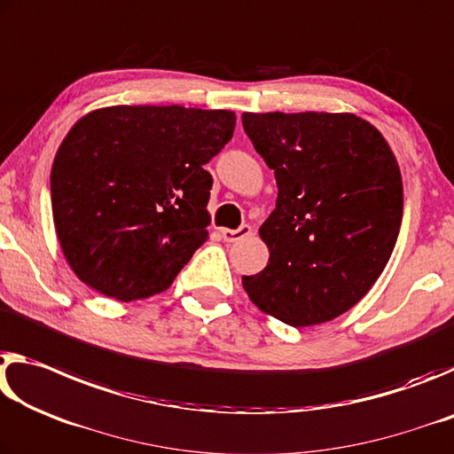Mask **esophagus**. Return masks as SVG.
I'll return each instance as SVG.
<instances>
[{
    "instance_id": "obj_1",
    "label": "esophagus",
    "mask_w": 454,
    "mask_h": 454,
    "mask_svg": "<svg viewBox=\"0 0 454 454\" xmlns=\"http://www.w3.org/2000/svg\"><path fill=\"white\" fill-rule=\"evenodd\" d=\"M251 231H254L251 225H241L239 229H221V235L225 241L233 243V241H241V239H245V237H249Z\"/></svg>"
}]
</instances>
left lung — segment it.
<instances>
[{
	"instance_id": "obj_1",
	"label": "left lung",
	"mask_w": 454,
	"mask_h": 454,
	"mask_svg": "<svg viewBox=\"0 0 454 454\" xmlns=\"http://www.w3.org/2000/svg\"><path fill=\"white\" fill-rule=\"evenodd\" d=\"M273 168L276 209L259 227L270 262L243 287L294 328L354 308L380 278L403 223V176L380 130L348 113H243Z\"/></svg>"
}]
</instances>
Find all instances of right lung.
Masks as SVG:
<instances>
[{
    "instance_id": "obj_1",
    "label": "right lung",
    "mask_w": 454,
    "mask_h": 454,
    "mask_svg": "<svg viewBox=\"0 0 454 454\" xmlns=\"http://www.w3.org/2000/svg\"><path fill=\"white\" fill-rule=\"evenodd\" d=\"M235 113L108 106L82 116L51 165V213L72 271L121 301L165 292L209 239L205 165Z\"/></svg>"
}]
</instances>
